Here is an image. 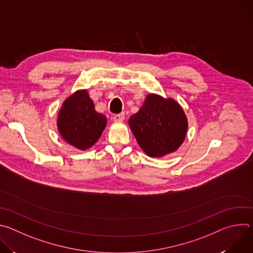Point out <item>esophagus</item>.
I'll return each instance as SVG.
<instances>
[{
    "label": "esophagus",
    "mask_w": 253,
    "mask_h": 253,
    "mask_svg": "<svg viewBox=\"0 0 253 253\" xmlns=\"http://www.w3.org/2000/svg\"><path fill=\"white\" fill-rule=\"evenodd\" d=\"M124 118H125L124 113H120V114H117V115L113 116V120L115 122H122L124 120Z\"/></svg>",
    "instance_id": "1"
}]
</instances>
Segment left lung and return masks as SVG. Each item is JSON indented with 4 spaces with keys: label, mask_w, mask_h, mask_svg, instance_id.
Wrapping results in <instances>:
<instances>
[{
    "label": "left lung",
    "mask_w": 253,
    "mask_h": 253,
    "mask_svg": "<svg viewBox=\"0 0 253 253\" xmlns=\"http://www.w3.org/2000/svg\"><path fill=\"white\" fill-rule=\"evenodd\" d=\"M129 126L144 152L150 157H162L183 143L188 124L176 101L149 94L140 110L130 117Z\"/></svg>",
    "instance_id": "obj_1"
}]
</instances>
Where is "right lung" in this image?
Segmentation results:
<instances>
[{
    "label": "right lung",
    "instance_id": "obj_1",
    "mask_svg": "<svg viewBox=\"0 0 253 253\" xmlns=\"http://www.w3.org/2000/svg\"><path fill=\"white\" fill-rule=\"evenodd\" d=\"M107 124L106 117L95 110L87 90L77 91L62 105L57 126L62 138L81 150L92 147Z\"/></svg>",
    "mask_w": 253,
    "mask_h": 253
}]
</instances>
